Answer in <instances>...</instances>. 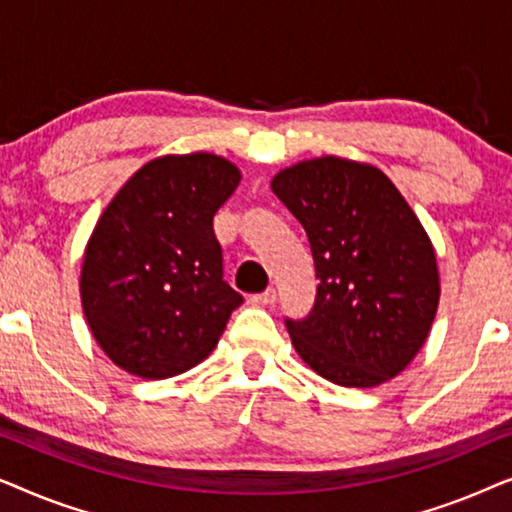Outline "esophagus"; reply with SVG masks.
Wrapping results in <instances>:
<instances>
[{
  "mask_svg": "<svg viewBox=\"0 0 512 512\" xmlns=\"http://www.w3.org/2000/svg\"><path fill=\"white\" fill-rule=\"evenodd\" d=\"M251 300H254V303H261V305L275 303V300H277V289H275V286H268V289H265L263 293H256V296L251 298Z\"/></svg>",
  "mask_w": 512,
  "mask_h": 512,
  "instance_id": "esophagus-1",
  "label": "esophagus"
}]
</instances>
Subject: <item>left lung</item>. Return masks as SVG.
Returning a JSON list of instances; mask_svg holds the SVG:
<instances>
[{"label":"left lung","mask_w":512,"mask_h":512,"mask_svg":"<svg viewBox=\"0 0 512 512\" xmlns=\"http://www.w3.org/2000/svg\"><path fill=\"white\" fill-rule=\"evenodd\" d=\"M272 191L303 223L317 298L284 319L296 352L340 387H377L422 349L440 284L429 235L377 167L314 158L282 170Z\"/></svg>","instance_id":"obj_1"}]
</instances>
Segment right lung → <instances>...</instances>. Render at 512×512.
Masks as SVG:
<instances>
[{
    "label": "right lung",
    "instance_id": "right-lung-1",
    "mask_svg": "<svg viewBox=\"0 0 512 512\" xmlns=\"http://www.w3.org/2000/svg\"><path fill=\"white\" fill-rule=\"evenodd\" d=\"M240 184L212 153L146 163L90 235L81 303L97 345L137 377L165 380L198 366L242 305L223 279L214 214Z\"/></svg>",
    "mask_w": 512,
    "mask_h": 512
}]
</instances>
